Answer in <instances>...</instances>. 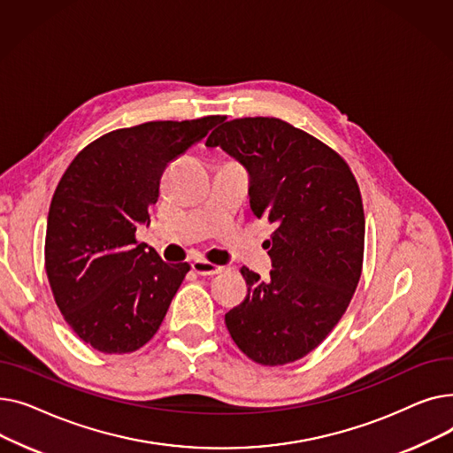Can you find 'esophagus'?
<instances>
[{"instance_id": "34e87169", "label": "esophagus", "mask_w": 453, "mask_h": 453, "mask_svg": "<svg viewBox=\"0 0 453 453\" xmlns=\"http://www.w3.org/2000/svg\"><path fill=\"white\" fill-rule=\"evenodd\" d=\"M190 266H193V270L198 275H217V273H222V270H224V266L212 265V263H209V260H203V258H196Z\"/></svg>"}]
</instances>
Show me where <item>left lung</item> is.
Instances as JSON below:
<instances>
[{
    "label": "left lung",
    "instance_id": "8db88e82",
    "mask_svg": "<svg viewBox=\"0 0 453 453\" xmlns=\"http://www.w3.org/2000/svg\"><path fill=\"white\" fill-rule=\"evenodd\" d=\"M250 176V205L275 226L270 279L242 268L246 299L226 314L233 342L257 364L284 365L338 325L362 275L365 217L349 165L325 142L275 117L233 119L214 130Z\"/></svg>",
    "mask_w": 453,
    "mask_h": 453
}]
</instances>
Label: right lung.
Segmentation results:
<instances>
[{
    "mask_svg": "<svg viewBox=\"0 0 453 453\" xmlns=\"http://www.w3.org/2000/svg\"><path fill=\"white\" fill-rule=\"evenodd\" d=\"M224 121H152L113 130L79 152L53 195L45 272L75 334L104 354L134 352L161 325L190 266L171 265L135 231L150 224L165 166Z\"/></svg>",
    "mask_w": 453,
    "mask_h": 453,
    "instance_id": "add662e5",
    "label": "right lung"
}]
</instances>
